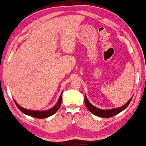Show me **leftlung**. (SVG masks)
Instances as JSON below:
<instances>
[{
  "label": "left lung",
  "instance_id": "left-lung-1",
  "mask_svg": "<svg viewBox=\"0 0 146 146\" xmlns=\"http://www.w3.org/2000/svg\"><path fill=\"white\" fill-rule=\"evenodd\" d=\"M133 96H132L131 98L130 99V100L124 104V105H123L122 107H118V108H114V109H107V110H103V109H98V108L94 107V105H92V104L90 102V101L88 100V99H87V98L85 94V103L87 108L88 109V110L90 111L92 113H93L94 115H95L96 116H98V117L107 118V117H113V116L121 112V111H124V109L128 107V104H130L132 98H133Z\"/></svg>",
  "mask_w": 146,
  "mask_h": 146
}]
</instances>
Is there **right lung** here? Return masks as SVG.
Here are the masks:
<instances>
[{
    "label": "right lung",
    "mask_w": 146,
    "mask_h": 146,
    "mask_svg": "<svg viewBox=\"0 0 146 146\" xmlns=\"http://www.w3.org/2000/svg\"><path fill=\"white\" fill-rule=\"evenodd\" d=\"M62 94H63V92H61L59 100H58V102H56L55 105H54L53 107L51 108V109H50L48 110H46V111H33V110H29V109H24V108L20 107V106L17 103L16 101L15 100H14L15 103L16 104V106L18 107V109H20L23 113H25L26 115H29L33 117L39 118V119H44V118H47L50 117V116L52 115H54L56 111H58V109H59L60 106H61V102H62Z\"/></svg>",
    "instance_id": "right-lung-1"
}]
</instances>
